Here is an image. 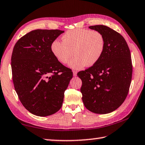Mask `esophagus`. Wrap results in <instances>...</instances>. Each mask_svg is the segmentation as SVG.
Returning <instances> with one entry per match:
<instances>
[{"mask_svg":"<svg viewBox=\"0 0 145 145\" xmlns=\"http://www.w3.org/2000/svg\"><path fill=\"white\" fill-rule=\"evenodd\" d=\"M77 73L76 71H73V75L74 77H76V76H77Z\"/></svg>","mask_w":145,"mask_h":145,"instance_id":"34e87169","label":"esophagus"}]
</instances>
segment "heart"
<instances>
[{
	"mask_svg": "<svg viewBox=\"0 0 145 145\" xmlns=\"http://www.w3.org/2000/svg\"><path fill=\"white\" fill-rule=\"evenodd\" d=\"M62 40H54L50 45L51 51L64 65L69 62L74 54L75 56L69 67L75 70L95 65L102 57L105 46L104 36L100 32L85 29L67 31L62 36Z\"/></svg>",
	"mask_w": 145,
	"mask_h": 145,
	"instance_id": "obj_1",
	"label": "heart"
}]
</instances>
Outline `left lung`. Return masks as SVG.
I'll list each match as a JSON object with an SVG mask.
<instances>
[{
	"label": "left lung",
	"instance_id": "left-lung-1",
	"mask_svg": "<svg viewBox=\"0 0 145 145\" xmlns=\"http://www.w3.org/2000/svg\"><path fill=\"white\" fill-rule=\"evenodd\" d=\"M89 28L103 34L105 46L95 65L77 73L82 82V102L91 112L109 113L117 109L128 95L132 74L131 52L124 38L113 29L103 25Z\"/></svg>",
	"mask_w": 145,
	"mask_h": 145
}]
</instances>
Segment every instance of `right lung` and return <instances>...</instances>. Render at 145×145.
I'll return each mask as SVG.
<instances>
[{
    "instance_id": "add662e5",
    "label": "right lung",
    "mask_w": 145,
    "mask_h": 145,
    "mask_svg": "<svg viewBox=\"0 0 145 145\" xmlns=\"http://www.w3.org/2000/svg\"><path fill=\"white\" fill-rule=\"evenodd\" d=\"M63 31L36 29L19 39L11 56L14 87L31 113L50 116L61 109L64 93L73 77L51 51L50 45Z\"/></svg>"
}]
</instances>
